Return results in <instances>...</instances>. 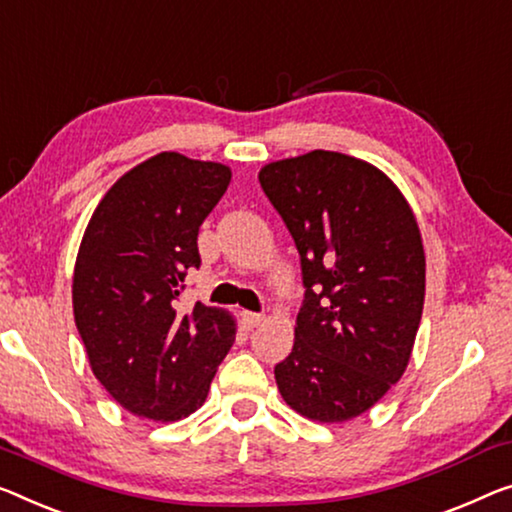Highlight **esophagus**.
I'll list each match as a JSON object with an SVG mask.
<instances>
[{"label":"esophagus","mask_w":512,"mask_h":512,"mask_svg":"<svg viewBox=\"0 0 512 512\" xmlns=\"http://www.w3.org/2000/svg\"><path fill=\"white\" fill-rule=\"evenodd\" d=\"M241 317H243V326H246V329H255V326L264 322L262 312H243Z\"/></svg>","instance_id":"34e87169"}]
</instances>
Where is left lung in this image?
<instances>
[{"mask_svg":"<svg viewBox=\"0 0 512 512\" xmlns=\"http://www.w3.org/2000/svg\"><path fill=\"white\" fill-rule=\"evenodd\" d=\"M301 255L294 347L276 365L289 407L317 423L365 414L407 370L425 250L402 190L368 160L315 149L259 170Z\"/></svg>","mask_w":512,"mask_h":512,"instance_id":"8db88e82","label":"left lung"}]
</instances>
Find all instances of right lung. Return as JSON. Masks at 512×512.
<instances>
[{
    "mask_svg": "<svg viewBox=\"0 0 512 512\" xmlns=\"http://www.w3.org/2000/svg\"><path fill=\"white\" fill-rule=\"evenodd\" d=\"M232 181L213 160L163 151L103 195L73 269V317L94 377L133 416L172 423L207 400L236 338L232 312L177 315L197 232Z\"/></svg>",
    "mask_w": 512,
    "mask_h": 512,
    "instance_id": "1",
    "label": "right lung"
}]
</instances>
